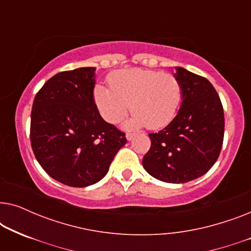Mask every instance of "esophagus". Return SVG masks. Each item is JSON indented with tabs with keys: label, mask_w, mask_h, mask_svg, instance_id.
<instances>
[{
	"label": "esophagus",
	"mask_w": 251,
	"mask_h": 251,
	"mask_svg": "<svg viewBox=\"0 0 251 251\" xmlns=\"http://www.w3.org/2000/svg\"><path fill=\"white\" fill-rule=\"evenodd\" d=\"M126 139H128V140H131V139L133 138V133H131V132H126Z\"/></svg>",
	"instance_id": "34e87169"
}]
</instances>
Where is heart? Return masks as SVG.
Here are the masks:
<instances>
[{
    "label": "heart",
    "instance_id": "1",
    "mask_svg": "<svg viewBox=\"0 0 251 251\" xmlns=\"http://www.w3.org/2000/svg\"><path fill=\"white\" fill-rule=\"evenodd\" d=\"M109 89L97 84L94 100L99 114L108 123L122 121L129 111L130 126L156 130L176 115L181 100V85L171 73L129 68L113 72L107 77Z\"/></svg>",
    "mask_w": 251,
    "mask_h": 251
}]
</instances>
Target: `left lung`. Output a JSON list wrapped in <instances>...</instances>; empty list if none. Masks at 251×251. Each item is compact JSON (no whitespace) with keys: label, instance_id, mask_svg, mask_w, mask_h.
<instances>
[{"label":"left lung","instance_id":"left-lung-1","mask_svg":"<svg viewBox=\"0 0 251 251\" xmlns=\"http://www.w3.org/2000/svg\"><path fill=\"white\" fill-rule=\"evenodd\" d=\"M181 85L180 108L159 132L150 133L151 149L143 167L166 183H187L204 175L217 161L224 139L221 98L203 76L176 67Z\"/></svg>","mask_w":251,"mask_h":251}]
</instances>
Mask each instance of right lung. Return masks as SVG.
Wrapping results in <instances>:
<instances>
[{
	"mask_svg": "<svg viewBox=\"0 0 251 251\" xmlns=\"http://www.w3.org/2000/svg\"><path fill=\"white\" fill-rule=\"evenodd\" d=\"M95 67L60 72L34 98L30 145L44 171L60 183L85 187L107 174L126 133L102 120L94 100Z\"/></svg>",
	"mask_w": 251,
	"mask_h": 251,
	"instance_id": "obj_1",
	"label": "right lung"
}]
</instances>
